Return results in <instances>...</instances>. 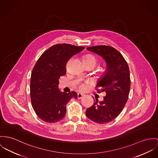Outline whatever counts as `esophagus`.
<instances>
[{
  "label": "esophagus",
  "mask_w": 158,
  "mask_h": 158,
  "mask_svg": "<svg viewBox=\"0 0 158 158\" xmlns=\"http://www.w3.org/2000/svg\"><path fill=\"white\" fill-rule=\"evenodd\" d=\"M85 95L84 94H82V93H78L77 94V98L78 99H81L82 98V97H84Z\"/></svg>",
  "instance_id": "1"
}]
</instances>
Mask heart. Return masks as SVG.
<instances>
[{
    "label": "heart",
    "instance_id": "1",
    "mask_svg": "<svg viewBox=\"0 0 158 158\" xmlns=\"http://www.w3.org/2000/svg\"><path fill=\"white\" fill-rule=\"evenodd\" d=\"M84 61L91 62V63H93L94 65V66L97 64V59H96V58L94 56L92 55H86V56L84 58Z\"/></svg>",
    "mask_w": 158,
    "mask_h": 158
}]
</instances>
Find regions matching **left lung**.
Listing matches in <instances>:
<instances>
[{
    "label": "left lung",
    "instance_id": "8db88e82",
    "mask_svg": "<svg viewBox=\"0 0 158 158\" xmlns=\"http://www.w3.org/2000/svg\"><path fill=\"white\" fill-rule=\"evenodd\" d=\"M89 52L101 56L106 62V70L100 77L96 87L105 91L103 100L94 102L86 109V117L93 122L105 124L114 120L122 112L129 97L131 79L127 62L122 54L108 46L87 48Z\"/></svg>",
    "mask_w": 158,
    "mask_h": 158
}]
</instances>
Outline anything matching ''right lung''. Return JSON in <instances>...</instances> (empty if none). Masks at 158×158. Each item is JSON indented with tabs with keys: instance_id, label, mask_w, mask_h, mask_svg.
I'll list each match as a JSON object with an SVG mask.
<instances>
[{
	"instance_id": "right-lung-1",
	"label": "right lung",
	"mask_w": 158,
	"mask_h": 158,
	"mask_svg": "<svg viewBox=\"0 0 158 158\" xmlns=\"http://www.w3.org/2000/svg\"><path fill=\"white\" fill-rule=\"evenodd\" d=\"M84 49L68 44L54 45L36 61L31 73L30 94L33 109L42 120L53 123L62 120L67 103L77 98L74 91H61L59 79L66 73L67 61Z\"/></svg>"
}]
</instances>
